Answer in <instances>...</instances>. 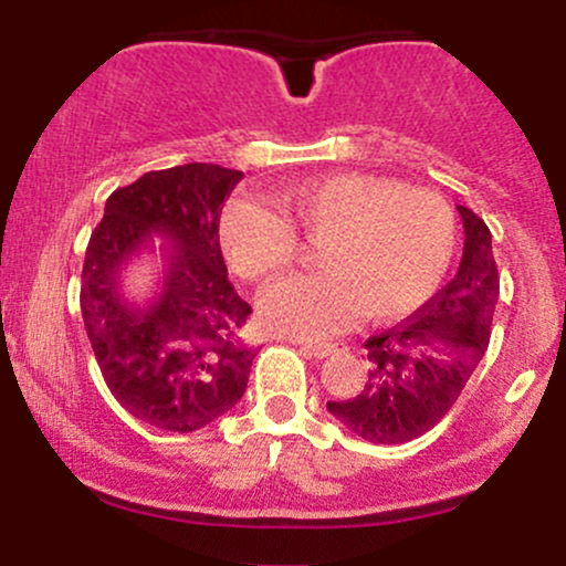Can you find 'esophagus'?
Instances as JSON below:
<instances>
[{
	"label": "esophagus",
	"mask_w": 566,
	"mask_h": 566,
	"mask_svg": "<svg viewBox=\"0 0 566 566\" xmlns=\"http://www.w3.org/2000/svg\"><path fill=\"white\" fill-rule=\"evenodd\" d=\"M301 346L308 350L311 356H316V359H327L335 350H343V343H301Z\"/></svg>",
	"instance_id": "1"
}]
</instances>
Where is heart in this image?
Listing matches in <instances>:
<instances>
[{"mask_svg":"<svg viewBox=\"0 0 566 566\" xmlns=\"http://www.w3.org/2000/svg\"><path fill=\"white\" fill-rule=\"evenodd\" d=\"M279 212L233 199L220 218L226 261L250 282L290 271L305 242L319 244V274L276 284L261 301L265 327L319 340L356 316L391 322L412 314L450 271L458 218L441 193L367 172H337L276 193Z\"/></svg>","mask_w":566,"mask_h":566,"instance_id":"obj_1","label":"heart"}]
</instances>
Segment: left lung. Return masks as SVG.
<instances>
[{"mask_svg": "<svg viewBox=\"0 0 566 566\" xmlns=\"http://www.w3.org/2000/svg\"><path fill=\"white\" fill-rule=\"evenodd\" d=\"M465 244L458 274L418 314L365 343L369 373L354 399L327 409L356 437L405 444L450 412L490 346L500 297L492 233L469 207H458Z\"/></svg>", "mask_w": 566, "mask_h": 566, "instance_id": "left-lung-1", "label": "left lung"}]
</instances>
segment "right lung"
Instances as JSON below:
<instances>
[{
	"label": "right lung",
	"instance_id": "add662e5",
	"mask_svg": "<svg viewBox=\"0 0 566 566\" xmlns=\"http://www.w3.org/2000/svg\"><path fill=\"white\" fill-rule=\"evenodd\" d=\"M242 178L201 161L140 175L106 199L84 252L82 319L103 380L161 431L210 426L247 391L255 348L239 333L252 308L229 282L218 237L223 199ZM154 235L168 237L163 290L133 304L118 274Z\"/></svg>",
	"mask_w": 566,
	"mask_h": 566
}]
</instances>
